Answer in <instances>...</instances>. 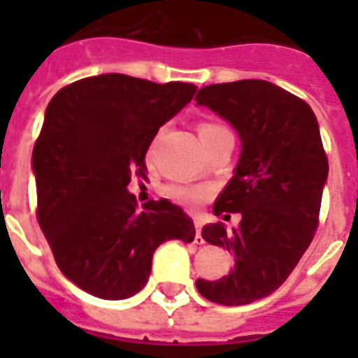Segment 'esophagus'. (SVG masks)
Segmentation results:
<instances>
[{
  "label": "esophagus",
  "instance_id": "obj_1",
  "mask_svg": "<svg viewBox=\"0 0 358 358\" xmlns=\"http://www.w3.org/2000/svg\"><path fill=\"white\" fill-rule=\"evenodd\" d=\"M195 230H196V236H195V243L196 245H204V238L201 236V230H202V221L199 217H195Z\"/></svg>",
  "mask_w": 358,
  "mask_h": 358
}]
</instances>
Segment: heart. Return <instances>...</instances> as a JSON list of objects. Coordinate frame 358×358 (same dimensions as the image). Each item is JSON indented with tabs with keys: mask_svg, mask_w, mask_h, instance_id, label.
I'll return each mask as SVG.
<instances>
[{
	"mask_svg": "<svg viewBox=\"0 0 358 358\" xmlns=\"http://www.w3.org/2000/svg\"><path fill=\"white\" fill-rule=\"evenodd\" d=\"M229 129L221 126V124L213 122H204L201 124L199 128V135L201 139H210V137H215L219 134H227ZM167 195L176 201L178 204H184V206H195L199 202L208 195L206 185H193V184H173L167 187Z\"/></svg>",
	"mask_w": 358,
	"mask_h": 358,
	"instance_id": "1",
	"label": "heart"
}]
</instances>
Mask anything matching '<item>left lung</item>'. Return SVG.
<instances>
[{"mask_svg":"<svg viewBox=\"0 0 358 358\" xmlns=\"http://www.w3.org/2000/svg\"><path fill=\"white\" fill-rule=\"evenodd\" d=\"M196 106L236 129L241 154L213 213H241L236 229L210 223L202 238L234 255L219 280L196 278V289L217 305H247L271 295L294 271L317 229L329 163L310 106L264 80L208 85Z\"/></svg>","mask_w":358,"mask_h":358,"instance_id":"1","label":"left lung"}]
</instances>
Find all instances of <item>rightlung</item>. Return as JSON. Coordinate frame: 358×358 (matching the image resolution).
Returning <instances> with one entry per match:
<instances>
[{"label": "right lung", "instance_id": "obj_1", "mask_svg": "<svg viewBox=\"0 0 358 358\" xmlns=\"http://www.w3.org/2000/svg\"><path fill=\"white\" fill-rule=\"evenodd\" d=\"M196 87L124 74L74 81L48 103L31 167L38 224L64 277L100 299L145 288L163 241L195 239L193 219L167 199L137 210L131 174L145 176L157 129L193 100Z\"/></svg>", "mask_w": 358, "mask_h": 358}]
</instances>
